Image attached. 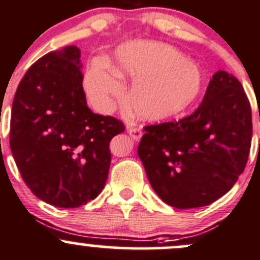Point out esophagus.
Masks as SVG:
<instances>
[{"instance_id": "esophagus-1", "label": "esophagus", "mask_w": 260, "mask_h": 260, "mask_svg": "<svg viewBox=\"0 0 260 260\" xmlns=\"http://www.w3.org/2000/svg\"><path fill=\"white\" fill-rule=\"evenodd\" d=\"M126 131H127V134H129V135L131 136V139H133V140H135V141L140 140L141 135H143L140 127L135 126V125H127Z\"/></svg>"}]
</instances>
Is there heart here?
Masks as SVG:
<instances>
[{
  "label": "heart",
  "instance_id": "heart-1",
  "mask_svg": "<svg viewBox=\"0 0 260 260\" xmlns=\"http://www.w3.org/2000/svg\"><path fill=\"white\" fill-rule=\"evenodd\" d=\"M121 77H131L129 100L140 119L160 122L191 109L205 89L200 66L168 44L138 40L115 52V66L95 61L85 75L87 98L100 111H110L125 98Z\"/></svg>",
  "mask_w": 260,
  "mask_h": 260
}]
</instances>
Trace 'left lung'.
<instances>
[{
  "label": "left lung",
  "mask_w": 260,
  "mask_h": 260,
  "mask_svg": "<svg viewBox=\"0 0 260 260\" xmlns=\"http://www.w3.org/2000/svg\"><path fill=\"white\" fill-rule=\"evenodd\" d=\"M144 130L138 155L157 197L178 209L205 207L244 171L253 133L250 104L239 80L220 70L191 115Z\"/></svg>",
  "instance_id": "8db88e82"
}]
</instances>
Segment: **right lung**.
<instances>
[{
	"instance_id": "right-lung-1",
	"label": "right lung",
	"mask_w": 260,
	"mask_h": 260,
	"mask_svg": "<svg viewBox=\"0 0 260 260\" xmlns=\"http://www.w3.org/2000/svg\"><path fill=\"white\" fill-rule=\"evenodd\" d=\"M76 46L51 51L28 69L15 93L10 148L26 185L45 203L77 208L105 186L111 139L125 130L87 108Z\"/></svg>"
}]
</instances>
